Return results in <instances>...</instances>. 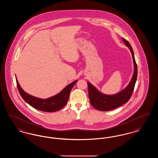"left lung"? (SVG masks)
<instances>
[{
    "label": "left lung",
    "instance_id": "left-lung-1",
    "mask_svg": "<svg viewBox=\"0 0 158 158\" xmlns=\"http://www.w3.org/2000/svg\"><path fill=\"white\" fill-rule=\"evenodd\" d=\"M122 40L124 43L125 45L128 47L131 53L134 64L133 74L127 86L120 92L113 95L104 94L98 90L92 84L89 82H87L90 104L93 107L99 111H110L124 104L130 99L134 90L137 77V66L131 46L124 38H122Z\"/></svg>",
    "mask_w": 158,
    "mask_h": 158
}]
</instances>
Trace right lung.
Masks as SVG:
<instances>
[{
  "mask_svg": "<svg viewBox=\"0 0 158 158\" xmlns=\"http://www.w3.org/2000/svg\"><path fill=\"white\" fill-rule=\"evenodd\" d=\"M16 84L19 92L24 101L33 108L45 112H54L63 108L68 102L70 91L77 82V80L67 85L59 94L46 99L37 98L32 96L23 90L16 77Z\"/></svg>",
  "mask_w": 158,
  "mask_h": 158,
  "instance_id": "add662e5",
  "label": "right lung"
}]
</instances>
